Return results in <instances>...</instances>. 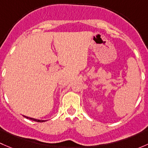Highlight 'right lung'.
I'll return each instance as SVG.
<instances>
[{
	"instance_id": "1",
	"label": "right lung",
	"mask_w": 148,
	"mask_h": 148,
	"mask_svg": "<svg viewBox=\"0 0 148 148\" xmlns=\"http://www.w3.org/2000/svg\"><path fill=\"white\" fill-rule=\"evenodd\" d=\"M27 119H29V120H33V121H35V122H45L46 120H37V119H34V118H31V117H26V116H24Z\"/></svg>"
}]
</instances>
